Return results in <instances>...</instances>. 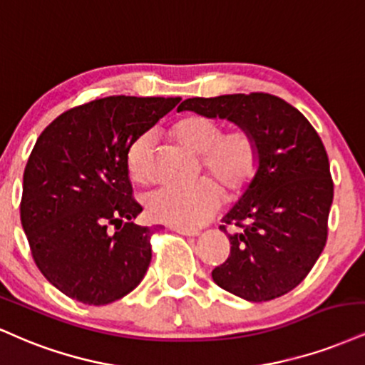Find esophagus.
<instances>
[{
    "label": "esophagus",
    "instance_id": "obj_1",
    "mask_svg": "<svg viewBox=\"0 0 365 365\" xmlns=\"http://www.w3.org/2000/svg\"><path fill=\"white\" fill-rule=\"evenodd\" d=\"M174 230L178 234L181 235H190V237H196V235H200V230L198 229H186V227H174Z\"/></svg>",
    "mask_w": 365,
    "mask_h": 365
}]
</instances>
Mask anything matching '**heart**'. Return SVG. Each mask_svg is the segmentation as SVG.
Segmentation results:
<instances>
[{"mask_svg":"<svg viewBox=\"0 0 365 365\" xmlns=\"http://www.w3.org/2000/svg\"><path fill=\"white\" fill-rule=\"evenodd\" d=\"M174 136L184 147L201 153V164L229 191L241 192L258 174L259 150L255 136L246 130L222 133L220 124L205 115H187L174 126ZM153 133L140 135L130 145L126 164L136 182L150 181ZM222 190L210 178L186 186H164L145 200L148 217L175 227H200L217 213Z\"/></svg>","mask_w":365,"mask_h":365,"instance_id":"1","label":"heart"}]
</instances>
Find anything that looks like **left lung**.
Instances as JSON below:
<instances>
[{"label": "left lung", "instance_id": "1", "mask_svg": "<svg viewBox=\"0 0 365 365\" xmlns=\"http://www.w3.org/2000/svg\"><path fill=\"white\" fill-rule=\"evenodd\" d=\"M178 110L237 124L259 150L258 174L222 218L239 230L227 234L230 255L212 272L213 282L251 302L290 292L314 267L328 237L333 181L319 135L294 106L263 92L192 97Z\"/></svg>", "mask_w": 365, "mask_h": 365}]
</instances>
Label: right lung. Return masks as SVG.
<instances>
[{
    "instance_id": "1",
    "label": "right lung",
    "mask_w": 365,
    "mask_h": 365,
    "mask_svg": "<svg viewBox=\"0 0 365 365\" xmlns=\"http://www.w3.org/2000/svg\"><path fill=\"white\" fill-rule=\"evenodd\" d=\"M181 97L97 98L54 119L24 173L20 220L49 284L88 306H104L143 280L155 229L133 224L130 145Z\"/></svg>"
}]
</instances>
